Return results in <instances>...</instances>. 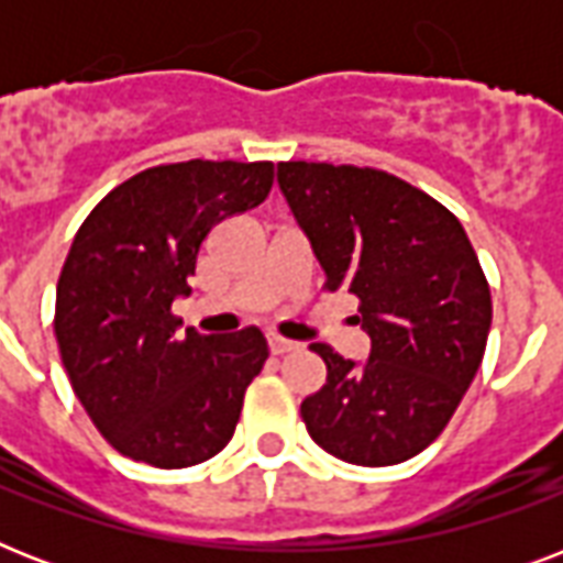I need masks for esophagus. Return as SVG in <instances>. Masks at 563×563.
<instances>
[{"label": "esophagus", "instance_id": "obj_1", "mask_svg": "<svg viewBox=\"0 0 563 563\" xmlns=\"http://www.w3.org/2000/svg\"><path fill=\"white\" fill-rule=\"evenodd\" d=\"M268 347H272L274 356H283V353L295 351L298 344L289 342V339H283V335H274V333H272V335H268Z\"/></svg>", "mask_w": 563, "mask_h": 563}]
</instances>
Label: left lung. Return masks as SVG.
<instances>
[{"mask_svg":"<svg viewBox=\"0 0 563 563\" xmlns=\"http://www.w3.org/2000/svg\"><path fill=\"white\" fill-rule=\"evenodd\" d=\"M286 201L324 268L327 291L360 298L365 362L312 344L327 383L300 402L321 450L362 467L427 450L485 356L490 289L462 221L388 172L289 161Z\"/></svg>","mask_w":563,"mask_h":563,"instance_id":"8db88e82","label":"left lung"}]
</instances>
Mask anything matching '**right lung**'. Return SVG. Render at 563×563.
Returning <instances> with one entry per match:
<instances>
[{
  "instance_id": "right-lung-1",
  "label": "right lung",
  "mask_w": 563,
  "mask_h": 563,
  "mask_svg": "<svg viewBox=\"0 0 563 563\" xmlns=\"http://www.w3.org/2000/svg\"><path fill=\"white\" fill-rule=\"evenodd\" d=\"M274 163L187 161L119 184L78 228L57 280L55 335L75 397L119 453L192 467L224 450L268 344L256 327L201 335L172 316L219 221L254 210Z\"/></svg>"
}]
</instances>
